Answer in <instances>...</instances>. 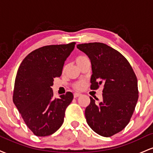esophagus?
<instances>
[{
    "label": "esophagus",
    "mask_w": 153,
    "mask_h": 153,
    "mask_svg": "<svg viewBox=\"0 0 153 153\" xmlns=\"http://www.w3.org/2000/svg\"><path fill=\"white\" fill-rule=\"evenodd\" d=\"M82 95L80 94H78V93H75L74 94V98H78V97H80Z\"/></svg>",
    "instance_id": "obj_1"
}]
</instances>
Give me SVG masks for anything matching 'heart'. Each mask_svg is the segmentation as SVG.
I'll use <instances>...</instances> for the list:
<instances>
[{
	"label": "heart",
	"instance_id": "heart-1",
	"mask_svg": "<svg viewBox=\"0 0 153 153\" xmlns=\"http://www.w3.org/2000/svg\"><path fill=\"white\" fill-rule=\"evenodd\" d=\"M86 59H88V57H85V56H83V55L78 56V57L75 58V62H76V64L78 65H79L81 64L83 61L86 60ZM85 85V82L83 81V80H81V81L75 82V83L73 85V87L75 89H76V90L80 91L84 88Z\"/></svg>",
	"mask_w": 153,
	"mask_h": 153
}]
</instances>
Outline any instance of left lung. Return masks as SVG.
Masks as SVG:
<instances>
[{"instance_id": "obj_1", "label": "left lung", "mask_w": 153, "mask_h": 153, "mask_svg": "<svg viewBox=\"0 0 153 153\" xmlns=\"http://www.w3.org/2000/svg\"><path fill=\"white\" fill-rule=\"evenodd\" d=\"M77 47L91 59V90L103 86L99 103L90 97L85 111L87 123L98 134L111 137L125 128L134 113L139 97L137 76L127 59L106 44H80Z\"/></svg>"}]
</instances>
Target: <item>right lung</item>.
I'll use <instances>...</instances> for the list:
<instances>
[{
	"label": "right lung",
	"mask_w": 153,
	"mask_h": 153,
	"mask_svg": "<svg viewBox=\"0 0 153 153\" xmlns=\"http://www.w3.org/2000/svg\"><path fill=\"white\" fill-rule=\"evenodd\" d=\"M75 42L47 45L23 59L15 79L13 101L29 129L38 137L52 134L64 122L73 94L67 92L54 99V78L60 77L67 57Z\"/></svg>",
	"instance_id": "add662e5"
}]
</instances>
